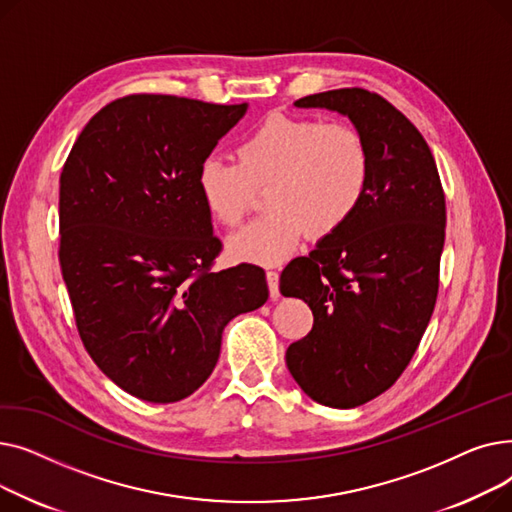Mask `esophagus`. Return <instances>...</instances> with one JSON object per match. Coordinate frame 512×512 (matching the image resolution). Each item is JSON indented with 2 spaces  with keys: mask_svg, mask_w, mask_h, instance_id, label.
Listing matches in <instances>:
<instances>
[{
  "mask_svg": "<svg viewBox=\"0 0 512 512\" xmlns=\"http://www.w3.org/2000/svg\"><path fill=\"white\" fill-rule=\"evenodd\" d=\"M265 278H267V286H270L272 299H278V297H280V274L274 272V270H270V272L265 274Z\"/></svg>",
  "mask_w": 512,
  "mask_h": 512,
  "instance_id": "34e87169",
  "label": "esophagus"
}]
</instances>
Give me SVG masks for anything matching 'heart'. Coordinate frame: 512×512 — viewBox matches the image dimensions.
<instances>
[{"mask_svg": "<svg viewBox=\"0 0 512 512\" xmlns=\"http://www.w3.org/2000/svg\"><path fill=\"white\" fill-rule=\"evenodd\" d=\"M371 159L363 134L344 122L270 116L236 147V164L205 157L197 191L224 226H238L251 209V186L270 184V213L228 240L236 261L278 265L297 253L311 228L324 236L342 228L365 199Z\"/></svg>", "mask_w": 512, "mask_h": 512, "instance_id": "b5f03b06", "label": "heart"}]
</instances>
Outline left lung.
<instances>
[{
	"label": "left lung",
	"mask_w": 512,
	"mask_h": 512,
	"mask_svg": "<svg viewBox=\"0 0 512 512\" xmlns=\"http://www.w3.org/2000/svg\"><path fill=\"white\" fill-rule=\"evenodd\" d=\"M294 107L346 116L369 149L371 180L353 218L280 276L284 297L313 311L311 332L286 351L290 375L319 405L355 409L400 378L434 313L444 191L421 132L384 97L334 89Z\"/></svg>",
	"instance_id": "1"
}]
</instances>
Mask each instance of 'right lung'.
<instances>
[{
	"mask_svg": "<svg viewBox=\"0 0 512 512\" xmlns=\"http://www.w3.org/2000/svg\"><path fill=\"white\" fill-rule=\"evenodd\" d=\"M249 103L130 95L78 134L60 176V265L78 334L124 392L176 402L209 378L230 321L259 309L265 272L220 253L197 170Z\"/></svg>",
	"mask_w": 512,
	"mask_h": 512,
	"instance_id": "obj_1",
	"label": "right lung"
}]
</instances>
